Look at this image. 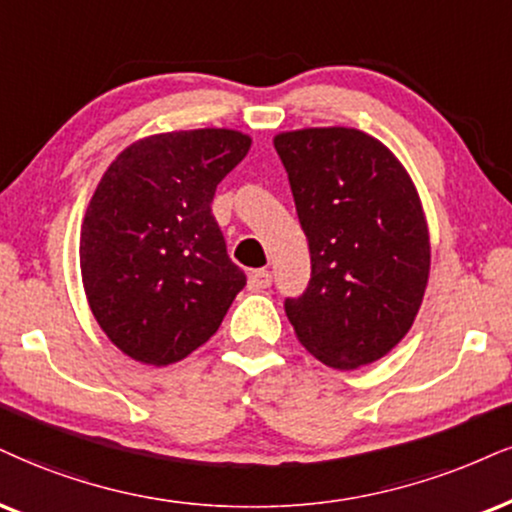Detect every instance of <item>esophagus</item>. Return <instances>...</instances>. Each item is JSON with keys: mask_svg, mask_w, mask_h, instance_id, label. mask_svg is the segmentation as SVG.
<instances>
[{"mask_svg": "<svg viewBox=\"0 0 512 512\" xmlns=\"http://www.w3.org/2000/svg\"><path fill=\"white\" fill-rule=\"evenodd\" d=\"M246 285H249L251 292H261V289H268L273 285V275H270V270H251Z\"/></svg>", "mask_w": 512, "mask_h": 512, "instance_id": "34e87169", "label": "esophagus"}]
</instances>
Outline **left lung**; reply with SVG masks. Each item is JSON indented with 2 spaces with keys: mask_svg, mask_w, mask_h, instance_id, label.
Segmentation results:
<instances>
[{
  "mask_svg": "<svg viewBox=\"0 0 512 512\" xmlns=\"http://www.w3.org/2000/svg\"><path fill=\"white\" fill-rule=\"evenodd\" d=\"M311 282L285 313L318 361L356 370L406 337L430 277V232L406 168L356 128L280 132Z\"/></svg>",
  "mask_w": 512,
  "mask_h": 512,
  "instance_id": "1",
  "label": "left lung"
}]
</instances>
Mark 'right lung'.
I'll return each instance as SVG.
<instances>
[{
	"instance_id": "1",
	"label": "right lung",
	"mask_w": 512,
	"mask_h": 512,
	"mask_svg": "<svg viewBox=\"0 0 512 512\" xmlns=\"http://www.w3.org/2000/svg\"><path fill=\"white\" fill-rule=\"evenodd\" d=\"M249 147L237 130L163 132L106 168L82 220L80 270L92 315L125 356L182 361L244 289L211 201Z\"/></svg>"
}]
</instances>
